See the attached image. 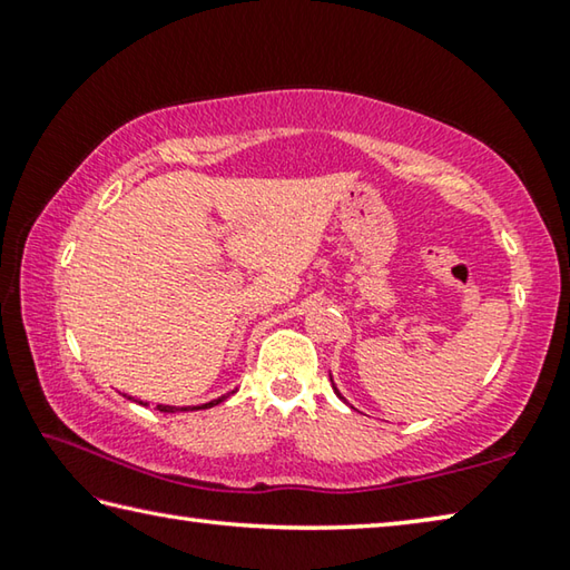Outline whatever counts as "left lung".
I'll return each instance as SVG.
<instances>
[{
  "instance_id": "obj_1",
  "label": "left lung",
  "mask_w": 570,
  "mask_h": 570,
  "mask_svg": "<svg viewBox=\"0 0 570 570\" xmlns=\"http://www.w3.org/2000/svg\"><path fill=\"white\" fill-rule=\"evenodd\" d=\"M334 392H336V394H340V390H336V387H334ZM340 397H342V394H340ZM342 400H344V397H342Z\"/></svg>"
}]
</instances>
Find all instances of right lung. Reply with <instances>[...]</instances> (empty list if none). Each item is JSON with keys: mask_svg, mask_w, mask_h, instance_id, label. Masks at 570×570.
I'll use <instances>...</instances> for the list:
<instances>
[{"mask_svg": "<svg viewBox=\"0 0 570 570\" xmlns=\"http://www.w3.org/2000/svg\"><path fill=\"white\" fill-rule=\"evenodd\" d=\"M230 394L234 392H228V394H224V397H218V400H210V402H206V404H198V407H173V404H158V410L160 412H190V410H208V407H214V404H220L224 402L226 397H230ZM142 404V402H140Z\"/></svg>", "mask_w": 570, "mask_h": 570, "instance_id": "1", "label": "right lung"}]
</instances>
